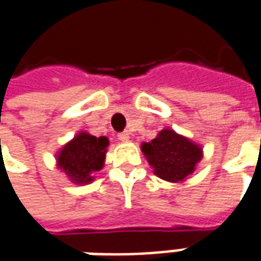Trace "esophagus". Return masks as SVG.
I'll return each mask as SVG.
<instances>
[{
  "mask_svg": "<svg viewBox=\"0 0 261 261\" xmlns=\"http://www.w3.org/2000/svg\"><path fill=\"white\" fill-rule=\"evenodd\" d=\"M118 140H120V141H128V140H130V134H128L127 131L120 133V134H118Z\"/></svg>",
  "mask_w": 261,
  "mask_h": 261,
  "instance_id": "34e87169",
  "label": "esophagus"
}]
</instances>
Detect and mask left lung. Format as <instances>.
<instances>
[{"mask_svg":"<svg viewBox=\"0 0 261 261\" xmlns=\"http://www.w3.org/2000/svg\"><path fill=\"white\" fill-rule=\"evenodd\" d=\"M141 151L154 175L172 184L184 182L203 158L201 144L172 128H163L156 139L141 143Z\"/></svg>","mask_w":261,"mask_h":261,"instance_id":"1","label":"left lung"}]
</instances>
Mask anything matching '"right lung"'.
Returning <instances> with one entry per match:
<instances>
[{"label":"right lung","mask_w":261,"mask_h":261,"mask_svg":"<svg viewBox=\"0 0 261 261\" xmlns=\"http://www.w3.org/2000/svg\"><path fill=\"white\" fill-rule=\"evenodd\" d=\"M110 140L105 136L95 137L79 131L56 153V166L75 185H88L95 179L94 173L105 163Z\"/></svg>","instance_id":"obj_1"}]
</instances>
